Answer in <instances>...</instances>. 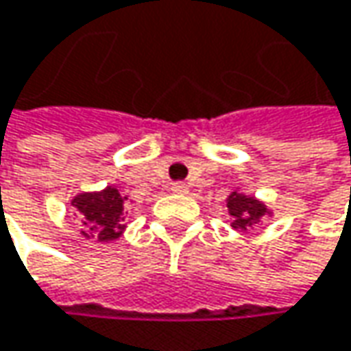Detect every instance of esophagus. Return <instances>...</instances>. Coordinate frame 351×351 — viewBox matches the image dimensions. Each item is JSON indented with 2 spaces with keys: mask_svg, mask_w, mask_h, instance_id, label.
<instances>
[{
  "mask_svg": "<svg viewBox=\"0 0 351 351\" xmlns=\"http://www.w3.org/2000/svg\"><path fill=\"white\" fill-rule=\"evenodd\" d=\"M171 191H173V193H176V195H184V193L189 191V186H186L184 182H173Z\"/></svg>",
  "mask_w": 351,
  "mask_h": 351,
  "instance_id": "obj_1",
  "label": "esophagus"
}]
</instances>
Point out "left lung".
Returning a JSON list of instances; mask_svg holds the SVG:
<instances>
[{
	"label": "left lung",
	"instance_id": "obj_1",
	"mask_svg": "<svg viewBox=\"0 0 351 351\" xmlns=\"http://www.w3.org/2000/svg\"><path fill=\"white\" fill-rule=\"evenodd\" d=\"M230 215L234 218L232 226L237 230H246L248 226H254L260 222V218L264 215H268L266 206L262 202H258L256 198L252 196H244L238 195V193H232L228 196V202H226Z\"/></svg>",
	"mask_w": 351,
	"mask_h": 351
}]
</instances>
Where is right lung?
Masks as SVG:
<instances>
[{"instance_id":"obj_1","label":"right lung","mask_w":351,"mask_h":351,"mask_svg":"<svg viewBox=\"0 0 351 351\" xmlns=\"http://www.w3.org/2000/svg\"><path fill=\"white\" fill-rule=\"evenodd\" d=\"M125 200L114 186L101 193H83L73 198L77 218L83 224V234H97L99 242H109L125 230Z\"/></svg>"}]
</instances>
